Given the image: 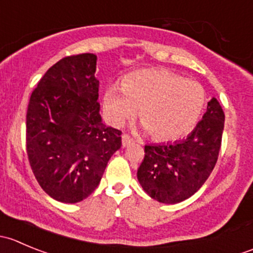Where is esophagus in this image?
I'll return each mask as SVG.
<instances>
[{
	"label": "esophagus",
	"instance_id": "34e87169",
	"mask_svg": "<svg viewBox=\"0 0 253 253\" xmlns=\"http://www.w3.org/2000/svg\"><path fill=\"white\" fill-rule=\"evenodd\" d=\"M132 142H133V138H132V137H129L128 134H122V145H124V147L131 144Z\"/></svg>",
	"mask_w": 253,
	"mask_h": 253
}]
</instances>
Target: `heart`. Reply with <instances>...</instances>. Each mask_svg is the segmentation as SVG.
Returning a JSON list of instances; mask_svg holds the SVG:
<instances>
[{"label": "heart", "mask_w": 253, "mask_h": 253, "mask_svg": "<svg viewBox=\"0 0 253 253\" xmlns=\"http://www.w3.org/2000/svg\"><path fill=\"white\" fill-rule=\"evenodd\" d=\"M205 105L201 84L165 68L131 73L122 85L110 86L104 96L112 125L120 126L139 110V120L155 141H176L190 133Z\"/></svg>", "instance_id": "obj_1"}]
</instances>
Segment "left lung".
<instances>
[{"instance_id":"1","label":"left lung","mask_w":253,"mask_h":253,"mask_svg":"<svg viewBox=\"0 0 253 253\" xmlns=\"http://www.w3.org/2000/svg\"><path fill=\"white\" fill-rule=\"evenodd\" d=\"M220 104L211 98L207 111L187 138L165 144L145 145L137 171L143 190L158 202L174 205L195 195L218 160L224 129Z\"/></svg>"}]
</instances>
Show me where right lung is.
Returning a JSON list of instances; mask_svg holds the SVG:
<instances>
[{
  "label": "right lung",
  "instance_id": "add662e5",
  "mask_svg": "<svg viewBox=\"0 0 253 253\" xmlns=\"http://www.w3.org/2000/svg\"><path fill=\"white\" fill-rule=\"evenodd\" d=\"M96 56L63 57L42 76L27 111V154L42 190L58 202L77 203L94 192L121 131L99 114Z\"/></svg>",
  "mask_w": 253,
  "mask_h": 253
}]
</instances>
